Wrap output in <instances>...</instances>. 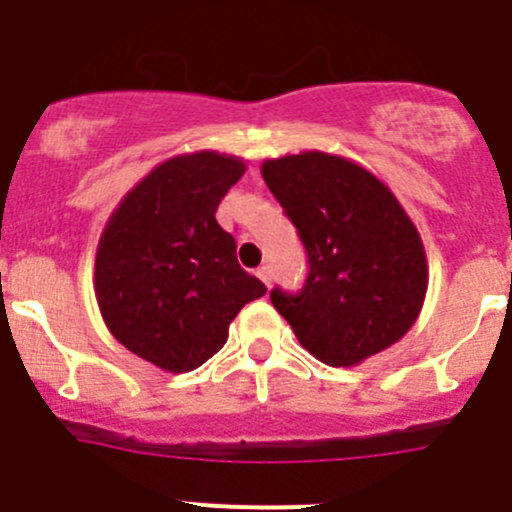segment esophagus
I'll return each mask as SVG.
<instances>
[{"label": "esophagus", "instance_id": "34e87169", "mask_svg": "<svg viewBox=\"0 0 512 512\" xmlns=\"http://www.w3.org/2000/svg\"><path fill=\"white\" fill-rule=\"evenodd\" d=\"M256 276L261 278V281L266 283V286H271V268H268V266H261V268H258V271H256Z\"/></svg>", "mask_w": 512, "mask_h": 512}]
</instances>
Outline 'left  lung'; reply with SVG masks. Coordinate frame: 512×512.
<instances>
[{
	"instance_id": "obj_1",
	"label": "left lung",
	"mask_w": 512,
	"mask_h": 512,
	"mask_svg": "<svg viewBox=\"0 0 512 512\" xmlns=\"http://www.w3.org/2000/svg\"><path fill=\"white\" fill-rule=\"evenodd\" d=\"M261 176L306 246V286L271 291L298 343L328 366H358L401 341L421 316L428 261L416 224L373 171L346 156L301 151Z\"/></svg>"
}]
</instances>
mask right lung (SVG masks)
<instances>
[{
    "instance_id": "1",
    "label": "right lung",
    "mask_w": 512,
    "mask_h": 512,
    "mask_svg": "<svg viewBox=\"0 0 512 512\" xmlns=\"http://www.w3.org/2000/svg\"><path fill=\"white\" fill-rule=\"evenodd\" d=\"M246 161L219 151L171 156L126 191L99 236L94 293L111 336L166 373L224 348L236 313L266 293L216 221Z\"/></svg>"
}]
</instances>
